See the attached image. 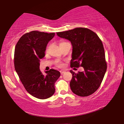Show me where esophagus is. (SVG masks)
Masks as SVG:
<instances>
[{"label":"esophagus","instance_id":"esophagus-1","mask_svg":"<svg viewBox=\"0 0 124 124\" xmlns=\"http://www.w3.org/2000/svg\"><path fill=\"white\" fill-rule=\"evenodd\" d=\"M60 73H61V74H64V73H65V71H64V70H60Z\"/></svg>","mask_w":124,"mask_h":124}]
</instances>
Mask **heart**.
<instances>
[{
	"mask_svg": "<svg viewBox=\"0 0 124 124\" xmlns=\"http://www.w3.org/2000/svg\"><path fill=\"white\" fill-rule=\"evenodd\" d=\"M65 43H67V42H60V45H62V44ZM57 66H58L59 67H63V64H62V63H61V62H57Z\"/></svg>",
	"mask_w": 124,
	"mask_h": 124,
	"instance_id": "1",
	"label": "heart"
}]
</instances>
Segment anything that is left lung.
<instances>
[{
	"mask_svg": "<svg viewBox=\"0 0 124 124\" xmlns=\"http://www.w3.org/2000/svg\"><path fill=\"white\" fill-rule=\"evenodd\" d=\"M57 35L71 42L70 67H82L84 70L76 74L70 70L72 92L80 96L93 94L99 87L107 70L105 52L101 40L95 33L87 28H77Z\"/></svg>",
	"mask_w": 124,
	"mask_h": 124,
	"instance_id": "left-lung-1",
	"label": "left lung"
}]
</instances>
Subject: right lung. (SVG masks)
I'll use <instances>...</instances> for the list:
<instances>
[{"label":"right lung","instance_id":"add662e5","mask_svg":"<svg viewBox=\"0 0 124 124\" xmlns=\"http://www.w3.org/2000/svg\"><path fill=\"white\" fill-rule=\"evenodd\" d=\"M55 35V33L32 31L23 35L15 47V70L26 90L38 99L53 95L55 83L60 76V73L55 69L46 71V76L39 69L40 59L45 56L47 44Z\"/></svg>","mask_w":124,"mask_h":124}]
</instances>
